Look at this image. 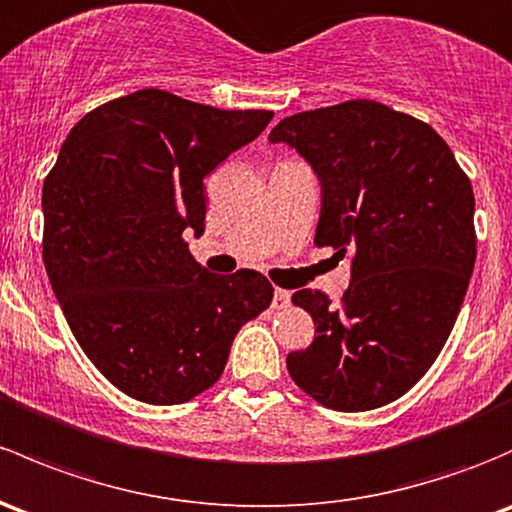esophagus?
Listing matches in <instances>:
<instances>
[{
    "mask_svg": "<svg viewBox=\"0 0 512 512\" xmlns=\"http://www.w3.org/2000/svg\"><path fill=\"white\" fill-rule=\"evenodd\" d=\"M289 301H292V294L287 292V289H274V299H272V306L274 309H287Z\"/></svg>",
    "mask_w": 512,
    "mask_h": 512,
    "instance_id": "1",
    "label": "esophagus"
}]
</instances>
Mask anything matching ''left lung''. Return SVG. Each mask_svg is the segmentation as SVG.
<instances>
[{"instance_id": "8db88e82", "label": "left lung", "mask_w": 512, "mask_h": 512, "mask_svg": "<svg viewBox=\"0 0 512 512\" xmlns=\"http://www.w3.org/2000/svg\"><path fill=\"white\" fill-rule=\"evenodd\" d=\"M321 181L314 242L351 255L341 304L319 289L292 301L316 336L287 355L292 380L338 412L397 400L432 368L476 262L473 188L427 122L375 100L297 112L270 132Z\"/></svg>"}]
</instances>
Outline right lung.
Returning a JSON list of instances; mask_svg holds the SVG:
<instances>
[{"label":"right lung","mask_w":512,"mask_h":512,"mask_svg":"<svg viewBox=\"0 0 512 512\" xmlns=\"http://www.w3.org/2000/svg\"><path fill=\"white\" fill-rule=\"evenodd\" d=\"M270 120L137 90L88 112L43 181L48 282L90 363L134 400L201 395L270 306L267 277L211 274L184 240L206 228L203 179Z\"/></svg>","instance_id":"add662e5"}]
</instances>
